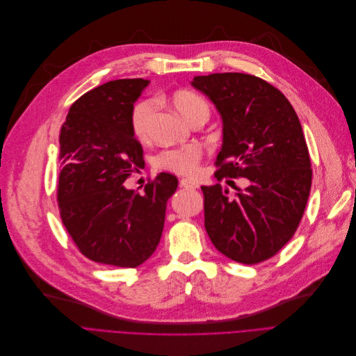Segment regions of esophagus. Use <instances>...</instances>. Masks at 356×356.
<instances>
[{"label":"esophagus","instance_id":"1","mask_svg":"<svg viewBox=\"0 0 356 356\" xmlns=\"http://www.w3.org/2000/svg\"><path fill=\"white\" fill-rule=\"evenodd\" d=\"M179 185H181L182 188H188V190H195V188H198V184H197V182H194V181H191V179H187V178L179 179Z\"/></svg>","mask_w":356,"mask_h":356}]
</instances>
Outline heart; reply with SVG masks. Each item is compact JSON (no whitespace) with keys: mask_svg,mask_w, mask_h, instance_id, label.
I'll return each instance as SVG.
<instances>
[{"mask_svg":"<svg viewBox=\"0 0 356 356\" xmlns=\"http://www.w3.org/2000/svg\"><path fill=\"white\" fill-rule=\"evenodd\" d=\"M172 104L185 120L190 123H193L194 118H197L200 114H209V106L204 98H201L198 94L188 90L177 91L172 95ZM154 111L155 103L152 99H140L131 108L130 129L133 136L138 140H145L147 138L149 124ZM201 158V147L197 145H190L179 149H169L161 152L155 159V165L156 168L165 169V171L194 177L198 174Z\"/></svg>","mask_w":356,"mask_h":356,"instance_id":"heart-1","label":"heart"}]
</instances>
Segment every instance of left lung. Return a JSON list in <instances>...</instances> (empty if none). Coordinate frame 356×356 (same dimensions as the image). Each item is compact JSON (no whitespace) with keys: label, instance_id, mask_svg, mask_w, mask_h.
<instances>
[{"label":"left lung","instance_id":"left-lung-1","mask_svg":"<svg viewBox=\"0 0 356 356\" xmlns=\"http://www.w3.org/2000/svg\"><path fill=\"white\" fill-rule=\"evenodd\" d=\"M223 120L216 166L223 177L248 178L234 198L216 184L201 187L204 226L225 257L246 265L273 258L289 242L312 188V163L297 113L266 81L239 72L195 76Z\"/></svg>","mask_w":356,"mask_h":356}]
</instances>
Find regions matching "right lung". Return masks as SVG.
I'll return each mask as SVG.
<instances>
[{
	"mask_svg": "<svg viewBox=\"0 0 356 356\" xmlns=\"http://www.w3.org/2000/svg\"><path fill=\"white\" fill-rule=\"evenodd\" d=\"M147 83H103L75 101L60 127V218L82 255L98 264L142 265L159 245L166 201L178 187L177 177L165 172L142 194L123 185L145 165L130 114Z\"/></svg>",
	"mask_w": 356,
	"mask_h": 356,
	"instance_id": "obj_1",
	"label": "right lung"
}]
</instances>
